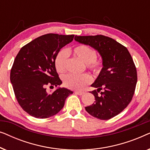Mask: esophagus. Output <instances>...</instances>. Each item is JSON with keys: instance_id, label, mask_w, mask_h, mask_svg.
Returning <instances> with one entry per match:
<instances>
[{"instance_id": "34e87169", "label": "esophagus", "mask_w": 150, "mask_h": 150, "mask_svg": "<svg viewBox=\"0 0 150 150\" xmlns=\"http://www.w3.org/2000/svg\"><path fill=\"white\" fill-rule=\"evenodd\" d=\"M75 93L78 94V95H79V96H82V95H83V94H84V92L81 91H76Z\"/></svg>"}]
</instances>
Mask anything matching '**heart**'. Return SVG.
<instances>
[{"mask_svg": "<svg viewBox=\"0 0 150 150\" xmlns=\"http://www.w3.org/2000/svg\"><path fill=\"white\" fill-rule=\"evenodd\" d=\"M72 53L76 57L79 58L90 70L98 72L102 67V61L96 58V51L85 45H79L74 47ZM67 51L61 50L58 52L54 59V65L57 71L59 73L65 72L67 69ZM91 82V77L85 74L82 75H74L69 74L63 78V83L67 88L71 89H81Z\"/></svg>", "mask_w": 150, "mask_h": 150, "instance_id": "obj_1", "label": "heart"}]
</instances>
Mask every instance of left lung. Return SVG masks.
<instances>
[{
	"label": "left lung",
	"instance_id": "1",
	"mask_svg": "<svg viewBox=\"0 0 150 150\" xmlns=\"http://www.w3.org/2000/svg\"><path fill=\"white\" fill-rule=\"evenodd\" d=\"M74 40L95 49L102 59V68L91 85L97 89L91 91L96 101L85 110L102 120L117 115L132 100L137 82V69L130 52L113 39L102 35H76Z\"/></svg>",
	"mask_w": 150,
	"mask_h": 150
}]
</instances>
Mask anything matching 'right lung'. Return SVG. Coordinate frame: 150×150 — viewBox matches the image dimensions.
Returning <instances> with one entry per match:
<instances>
[{"instance_id": "1", "label": "right lung", "mask_w": 150, "mask_h": 150, "mask_svg": "<svg viewBox=\"0 0 150 150\" xmlns=\"http://www.w3.org/2000/svg\"><path fill=\"white\" fill-rule=\"evenodd\" d=\"M74 35L49 33L22 47L16 56L10 73L16 98L24 111L35 118L50 117L60 111L66 98L73 93L67 88L57 87L48 93L46 86L62 84L54 65L61 48Z\"/></svg>"}]
</instances>
